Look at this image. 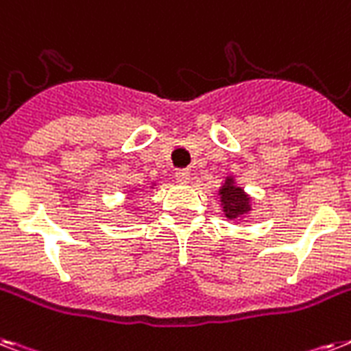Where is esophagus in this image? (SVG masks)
Listing matches in <instances>:
<instances>
[{"mask_svg":"<svg viewBox=\"0 0 351 351\" xmlns=\"http://www.w3.org/2000/svg\"><path fill=\"white\" fill-rule=\"evenodd\" d=\"M175 180L178 184H189L191 182V173L187 169H178L175 173Z\"/></svg>","mask_w":351,"mask_h":351,"instance_id":"esophagus-1","label":"esophagus"}]
</instances>
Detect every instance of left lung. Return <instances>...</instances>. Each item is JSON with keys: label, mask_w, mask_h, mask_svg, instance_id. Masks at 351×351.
Masks as SVG:
<instances>
[{"label": "left lung", "mask_w": 351, "mask_h": 351, "mask_svg": "<svg viewBox=\"0 0 351 351\" xmlns=\"http://www.w3.org/2000/svg\"><path fill=\"white\" fill-rule=\"evenodd\" d=\"M218 196H220L225 218H229V220L234 221L238 218H245L252 210L250 196L245 193L243 187L236 185L234 176H225V182L218 191Z\"/></svg>", "instance_id": "1"}]
</instances>
